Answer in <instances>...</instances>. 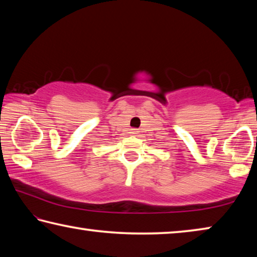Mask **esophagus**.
I'll return each mask as SVG.
<instances>
[{"mask_svg": "<svg viewBox=\"0 0 257 257\" xmlns=\"http://www.w3.org/2000/svg\"><path fill=\"white\" fill-rule=\"evenodd\" d=\"M139 132H138V129H136V128H133V129H130V134L132 135H137Z\"/></svg>", "mask_w": 257, "mask_h": 257, "instance_id": "34e87169", "label": "esophagus"}]
</instances>
